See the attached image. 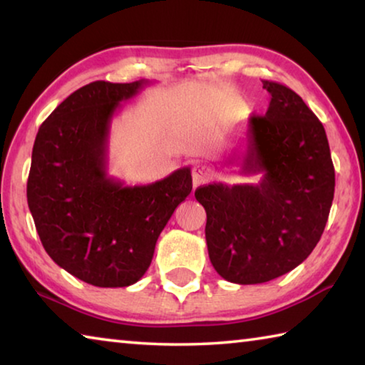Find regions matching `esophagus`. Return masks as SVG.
Returning a JSON list of instances; mask_svg holds the SVG:
<instances>
[{
    "label": "esophagus",
    "mask_w": 365,
    "mask_h": 365,
    "mask_svg": "<svg viewBox=\"0 0 365 365\" xmlns=\"http://www.w3.org/2000/svg\"><path fill=\"white\" fill-rule=\"evenodd\" d=\"M191 180H193V188L201 187V185L211 180V172L206 165H195L193 170H191Z\"/></svg>",
    "instance_id": "34e87169"
}]
</instances>
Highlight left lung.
Instances as JSON below:
<instances>
[{"mask_svg":"<svg viewBox=\"0 0 365 365\" xmlns=\"http://www.w3.org/2000/svg\"><path fill=\"white\" fill-rule=\"evenodd\" d=\"M265 115L248 120L242 153L228 156L256 183H209L195 191L206 209V243L217 274L238 285L274 280L304 261L329 219L335 169L325 128L288 86L262 80Z\"/></svg>","mask_w":365,"mask_h":365,"instance_id":"obj_1","label":"left lung"}]
</instances>
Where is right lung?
<instances>
[{
    "label": "right lung",
    "instance_id": "add662e5",
    "mask_svg": "<svg viewBox=\"0 0 365 365\" xmlns=\"http://www.w3.org/2000/svg\"><path fill=\"white\" fill-rule=\"evenodd\" d=\"M148 85L145 78L85 85L35 138L27 202L43 248L95 287H128L145 275L160 232L193 187L190 168L135 187L108 175L110 122L120 103Z\"/></svg>",
    "mask_w": 365,
    "mask_h": 365
}]
</instances>
